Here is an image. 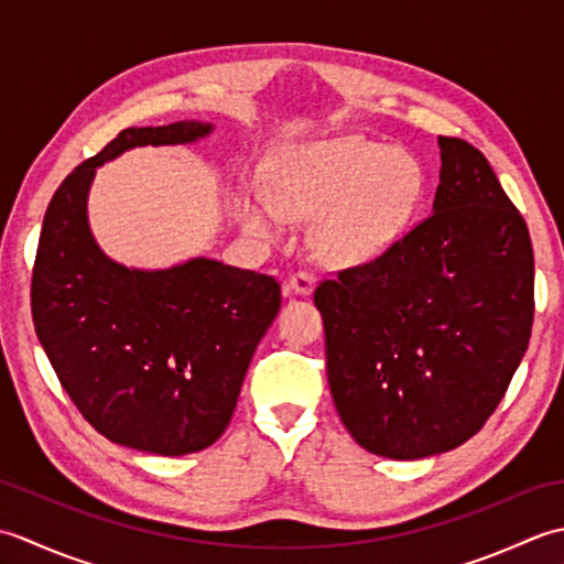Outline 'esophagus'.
Segmentation results:
<instances>
[{"label":"esophagus","mask_w":564,"mask_h":564,"mask_svg":"<svg viewBox=\"0 0 564 564\" xmlns=\"http://www.w3.org/2000/svg\"><path fill=\"white\" fill-rule=\"evenodd\" d=\"M315 289V273L313 271H297L289 279V291L295 295H310Z\"/></svg>","instance_id":"34e87169"}]
</instances>
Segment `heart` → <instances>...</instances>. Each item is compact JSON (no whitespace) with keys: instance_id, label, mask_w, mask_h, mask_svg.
<instances>
[{"instance_id":"1","label":"heart","mask_w":564,"mask_h":564,"mask_svg":"<svg viewBox=\"0 0 564 564\" xmlns=\"http://www.w3.org/2000/svg\"><path fill=\"white\" fill-rule=\"evenodd\" d=\"M412 154L361 138L317 142L285 154L269 174L273 210L295 220H325L315 230L317 254L329 263H358L386 251L422 194ZM245 230L269 237L275 215L259 200L239 203Z\"/></svg>"}]
</instances>
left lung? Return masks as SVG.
Segmentation results:
<instances>
[{"label":"left lung","instance_id":"8db88e82","mask_svg":"<svg viewBox=\"0 0 564 564\" xmlns=\"http://www.w3.org/2000/svg\"><path fill=\"white\" fill-rule=\"evenodd\" d=\"M434 213L315 289L334 406L358 446L394 460L473 438L533 327V247L485 154L438 135Z\"/></svg>","mask_w":564,"mask_h":564}]
</instances>
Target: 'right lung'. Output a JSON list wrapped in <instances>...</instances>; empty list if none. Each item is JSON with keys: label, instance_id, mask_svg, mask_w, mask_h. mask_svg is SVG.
<instances>
[{"label": "right lung", "instance_id": "add662e5", "mask_svg": "<svg viewBox=\"0 0 564 564\" xmlns=\"http://www.w3.org/2000/svg\"><path fill=\"white\" fill-rule=\"evenodd\" d=\"M210 133L178 121L126 128L57 186L31 275V313L59 386L113 443L186 455L223 436L263 332L281 307L273 275L191 259L126 269L94 242L87 194L97 166L138 145Z\"/></svg>", "mask_w": 564, "mask_h": 564}]
</instances>
